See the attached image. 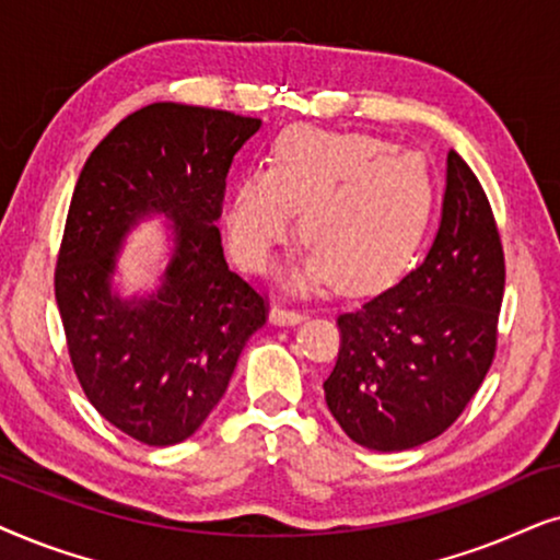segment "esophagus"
<instances>
[{"label":"esophagus","mask_w":560,"mask_h":560,"mask_svg":"<svg viewBox=\"0 0 560 560\" xmlns=\"http://www.w3.org/2000/svg\"><path fill=\"white\" fill-rule=\"evenodd\" d=\"M304 319V312L300 310H289V307H281V304H276L271 310V323L273 325H300Z\"/></svg>","instance_id":"34e87169"}]
</instances>
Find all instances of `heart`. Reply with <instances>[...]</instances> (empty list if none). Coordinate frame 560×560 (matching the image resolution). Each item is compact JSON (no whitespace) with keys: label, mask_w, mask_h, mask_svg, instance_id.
<instances>
[{"label":"heart","mask_w":560,"mask_h":560,"mask_svg":"<svg viewBox=\"0 0 560 560\" xmlns=\"http://www.w3.org/2000/svg\"><path fill=\"white\" fill-rule=\"evenodd\" d=\"M432 182L422 155L397 151L363 132L296 128L281 132L268 168H250L230 191V250L248 271H264L276 245L292 233L310 245L289 284L335 281L366 292L397 276L428 228Z\"/></svg>","instance_id":"1"}]
</instances>
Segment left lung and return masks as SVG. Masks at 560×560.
Returning a JSON list of instances; mask_svg holds the SVG:
<instances>
[{
	"label": "left lung",
	"instance_id": "obj_1",
	"mask_svg": "<svg viewBox=\"0 0 560 560\" xmlns=\"http://www.w3.org/2000/svg\"><path fill=\"white\" fill-rule=\"evenodd\" d=\"M504 250L479 178L448 153L443 214L422 264L338 317L340 350L323 384L350 441L409 451L464 412L497 353Z\"/></svg>",
	"mask_w": 560,
	"mask_h": 560
}]
</instances>
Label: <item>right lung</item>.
<instances>
[{
  "label": "right lung",
  "mask_w": 560,
  "mask_h": 560,
  "mask_svg": "<svg viewBox=\"0 0 560 560\" xmlns=\"http://www.w3.org/2000/svg\"><path fill=\"white\" fill-rule=\"evenodd\" d=\"M258 117L155 102L94 148L73 189L56 264V302L77 378L96 412L145 445L202 428L268 304L228 268L225 178ZM166 213L175 250L153 295L110 289L124 235Z\"/></svg>",
  "instance_id": "obj_1"
}]
</instances>
